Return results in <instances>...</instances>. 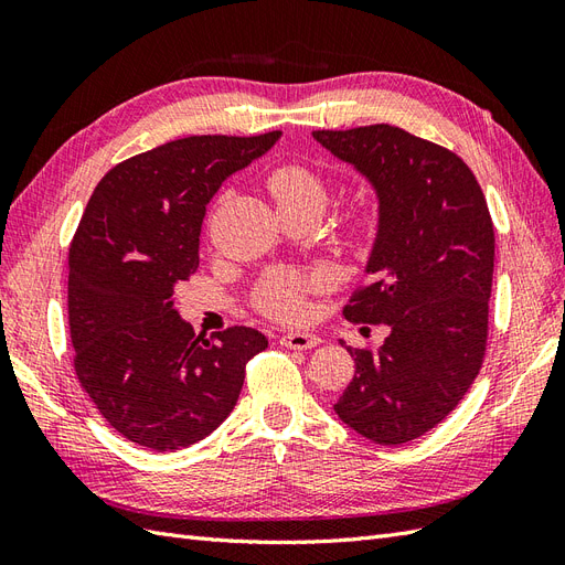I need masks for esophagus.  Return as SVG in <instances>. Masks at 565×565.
<instances>
[{
    "label": "esophagus",
    "instance_id": "esophagus-1",
    "mask_svg": "<svg viewBox=\"0 0 565 565\" xmlns=\"http://www.w3.org/2000/svg\"><path fill=\"white\" fill-rule=\"evenodd\" d=\"M280 344L285 349H295V351H309L320 344V337L313 332H287L280 337Z\"/></svg>",
    "mask_w": 565,
    "mask_h": 565
}]
</instances>
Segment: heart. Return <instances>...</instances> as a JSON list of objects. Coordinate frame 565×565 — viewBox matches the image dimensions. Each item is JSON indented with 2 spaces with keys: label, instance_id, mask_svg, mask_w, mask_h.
I'll list each match as a JSON object with an SVG mask.
<instances>
[{
  "label": "heart",
  "instance_id": "heart-1",
  "mask_svg": "<svg viewBox=\"0 0 565 565\" xmlns=\"http://www.w3.org/2000/svg\"><path fill=\"white\" fill-rule=\"evenodd\" d=\"M268 191L276 198L278 210H316L322 214L328 207L330 191L328 183L313 169L303 164H282L268 174ZM372 228V216L365 212L355 216L353 231L367 233ZM322 287V278L316 273L301 270H273L256 289V303L273 318L292 322L306 313V295Z\"/></svg>",
  "mask_w": 565,
  "mask_h": 565
}]
</instances>
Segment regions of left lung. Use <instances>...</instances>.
<instances>
[{
  "label": "left lung",
  "mask_w": 565,
  "mask_h": 565,
  "mask_svg": "<svg viewBox=\"0 0 565 565\" xmlns=\"http://www.w3.org/2000/svg\"><path fill=\"white\" fill-rule=\"evenodd\" d=\"M377 198L370 282L344 316L388 324L377 353L353 355L337 417L380 446H403L446 419L473 384L488 339L494 231L481 185L448 148L391 125L313 131Z\"/></svg>",
  "instance_id": "8db88e82"
}]
</instances>
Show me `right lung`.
Here are the masks:
<instances>
[{
	"label": "right lung",
	"instance_id": "right-lung-1",
	"mask_svg": "<svg viewBox=\"0 0 565 565\" xmlns=\"http://www.w3.org/2000/svg\"><path fill=\"white\" fill-rule=\"evenodd\" d=\"M280 136H188L119 162L94 188L67 262L75 372L136 446L172 452L210 436L235 407L247 361L268 347L243 324L195 334L174 289L198 270L221 183Z\"/></svg>",
	"mask_w": 565,
	"mask_h": 565
}]
</instances>
